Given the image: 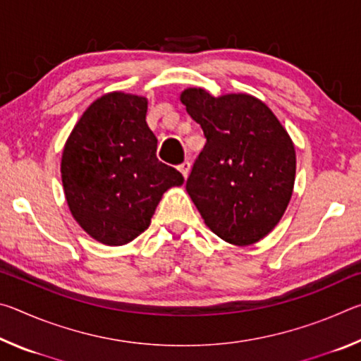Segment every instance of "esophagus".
Here are the masks:
<instances>
[{"label": "esophagus", "instance_id": "34e87169", "mask_svg": "<svg viewBox=\"0 0 361 361\" xmlns=\"http://www.w3.org/2000/svg\"><path fill=\"white\" fill-rule=\"evenodd\" d=\"M178 170L181 172V175L185 176V178H188L189 170H191V162H189V161H185L183 164H180V166H178Z\"/></svg>", "mask_w": 361, "mask_h": 361}]
</instances>
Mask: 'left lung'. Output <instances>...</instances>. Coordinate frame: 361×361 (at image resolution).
Masks as SVG:
<instances>
[{"instance_id": "obj_1", "label": "left lung", "mask_w": 361, "mask_h": 361, "mask_svg": "<svg viewBox=\"0 0 361 361\" xmlns=\"http://www.w3.org/2000/svg\"><path fill=\"white\" fill-rule=\"evenodd\" d=\"M180 100L207 138L186 191L205 224L232 245H252L283 216L293 194L296 152L261 100L186 89Z\"/></svg>"}]
</instances>
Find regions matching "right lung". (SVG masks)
Returning <instances> with one entry per match:
<instances>
[{
  "label": "right lung",
  "instance_id": "1",
  "mask_svg": "<svg viewBox=\"0 0 361 361\" xmlns=\"http://www.w3.org/2000/svg\"><path fill=\"white\" fill-rule=\"evenodd\" d=\"M145 97L111 92L85 109L66 140L62 183L71 215L90 237L124 245L148 229L162 194L183 185L156 157Z\"/></svg>",
  "mask_w": 361,
  "mask_h": 361
}]
</instances>
